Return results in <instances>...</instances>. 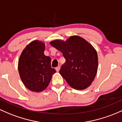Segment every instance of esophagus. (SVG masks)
<instances>
[{
    "label": "esophagus",
    "instance_id": "esophagus-1",
    "mask_svg": "<svg viewBox=\"0 0 122 122\" xmlns=\"http://www.w3.org/2000/svg\"><path fill=\"white\" fill-rule=\"evenodd\" d=\"M60 68H61L60 67V66H58L56 68V70L57 71V72H59V71H60Z\"/></svg>",
    "mask_w": 122,
    "mask_h": 122
}]
</instances>
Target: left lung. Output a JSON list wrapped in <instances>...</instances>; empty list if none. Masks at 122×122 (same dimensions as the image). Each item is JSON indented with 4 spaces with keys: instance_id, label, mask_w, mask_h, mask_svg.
I'll return each mask as SVG.
<instances>
[{
    "instance_id": "1",
    "label": "left lung",
    "mask_w": 122,
    "mask_h": 122,
    "mask_svg": "<svg viewBox=\"0 0 122 122\" xmlns=\"http://www.w3.org/2000/svg\"><path fill=\"white\" fill-rule=\"evenodd\" d=\"M52 46L62 52L66 62L60 73L73 89L83 90L92 84L97 74L98 56L89 42L78 36H72L64 41L56 40Z\"/></svg>"
}]
</instances>
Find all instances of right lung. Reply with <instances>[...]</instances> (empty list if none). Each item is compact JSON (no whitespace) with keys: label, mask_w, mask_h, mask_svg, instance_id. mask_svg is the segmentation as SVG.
Here are the masks:
<instances>
[{"label":"right lung","mask_w":122,"mask_h":122,"mask_svg":"<svg viewBox=\"0 0 122 122\" xmlns=\"http://www.w3.org/2000/svg\"><path fill=\"white\" fill-rule=\"evenodd\" d=\"M45 43L30 42L22 51L18 61V72L24 85L30 91L46 89L56 71L51 66V58L44 54Z\"/></svg>","instance_id":"add662e5"}]
</instances>
